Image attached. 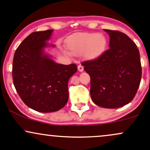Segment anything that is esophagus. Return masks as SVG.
<instances>
[{
  "mask_svg": "<svg viewBox=\"0 0 150 150\" xmlns=\"http://www.w3.org/2000/svg\"><path fill=\"white\" fill-rule=\"evenodd\" d=\"M78 70H79V71H80V72H83V70H84V67H83V65H79L78 67Z\"/></svg>",
  "mask_w": 150,
  "mask_h": 150,
  "instance_id": "1",
  "label": "esophagus"
}]
</instances>
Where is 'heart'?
I'll return each mask as SVG.
<instances>
[{
    "mask_svg": "<svg viewBox=\"0 0 150 150\" xmlns=\"http://www.w3.org/2000/svg\"><path fill=\"white\" fill-rule=\"evenodd\" d=\"M108 40L103 34L98 33H80L73 35L67 40V47L74 55L84 54L88 60H95L107 50ZM67 55L68 52H65Z\"/></svg>",
    "mask_w": 150,
    "mask_h": 150,
    "instance_id": "b5f03b06",
    "label": "heart"
}]
</instances>
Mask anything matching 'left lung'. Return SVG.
I'll return each mask as SVG.
<instances>
[{
	"instance_id": "8db88e82",
	"label": "left lung",
	"mask_w": 150,
	"mask_h": 150,
	"mask_svg": "<svg viewBox=\"0 0 150 150\" xmlns=\"http://www.w3.org/2000/svg\"><path fill=\"white\" fill-rule=\"evenodd\" d=\"M110 49L96 60L82 63L90 76V96L95 105L114 109L129 103L142 78L139 51L126 34L105 29Z\"/></svg>"
}]
</instances>
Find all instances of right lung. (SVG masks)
Here are the masks:
<instances>
[{
    "label": "right lung",
    "instance_id": "obj_1",
    "mask_svg": "<svg viewBox=\"0 0 150 150\" xmlns=\"http://www.w3.org/2000/svg\"><path fill=\"white\" fill-rule=\"evenodd\" d=\"M54 30L34 32L16 49L13 62L14 86L23 103L40 112L62 109L68 100V81L77 72L75 64L62 65L45 51Z\"/></svg>",
    "mask_w": 150,
    "mask_h": 150
}]
</instances>
